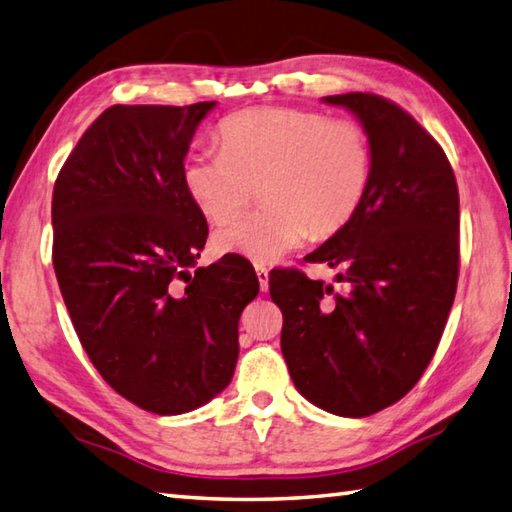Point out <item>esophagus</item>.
I'll list each match as a JSON object with an SVG mask.
<instances>
[{"mask_svg": "<svg viewBox=\"0 0 512 512\" xmlns=\"http://www.w3.org/2000/svg\"><path fill=\"white\" fill-rule=\"evenodd\" d=\"M256 276H258L260 289H263V292H267V287H269V269L265 265H258L256 263Z\"/></svg>", "mask_w": 512, "mask_h": 512, "instance_id": "34e87169", "label": "esophagus"}]
</instances>
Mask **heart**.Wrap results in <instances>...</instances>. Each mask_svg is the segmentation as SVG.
Wrapping results in <instances>:
<instances>
[{"label": "heart", "instance_id": "heart-1", "mask_svg": "<svg viewBox=\"0 0 512 512\" xmlns=\"http://www.w3.org/2000/svg\"><path fill=\"white\" fill-rule=\"evenodd\" d=\"M220 151H198L182 169L187 196L209 223L252 214L214 234L220 254L274 263L305 238H330L361 209L372 178V147L361 124L330 115L258 106L229 115Z\"/></svg>", "mask_w": 512, "mask_h": 512}]
</instances>
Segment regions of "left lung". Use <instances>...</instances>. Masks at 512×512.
<instances>
[{
	"mask_svg": "<svg viewBox=\"0 0 512 512\" xmlns=\"http://www.w3.org/2000/svg\"><path fill=\"white\" fill-rule=\"evenodd\" d=\"M323 102L361 120L370 187L350 225L305 256L339 269L341 289L276 269L269 296L296 390L339 417H370L406 397L437 352L459 278V191L439 142L399 104L374 93Z\"/></svg>",
	"mask_w": 512,
	"mask_h": 512,
	"instance_id": "1",
	"label": "left lung"
}]
</instances>
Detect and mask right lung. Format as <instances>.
I'll return each instance as SVG.
<instances>
[{"instance_id":"1","label":"right lung","mask_w":512,"mask_h":512,"mask_svg":"<svg viewBox=\"0 0 512 512\" xmlns=\"http://www.w3.org/2000/svg\"><path fill=\"white\" fill-rule=\"evenodd\" d=\"M214 106H109L53 187V267L77 339L115 392L156 414L227 388L240 314L258 294L240 256L188 272L209 229L182 169Z\"/></svg>"}]
</instances>
